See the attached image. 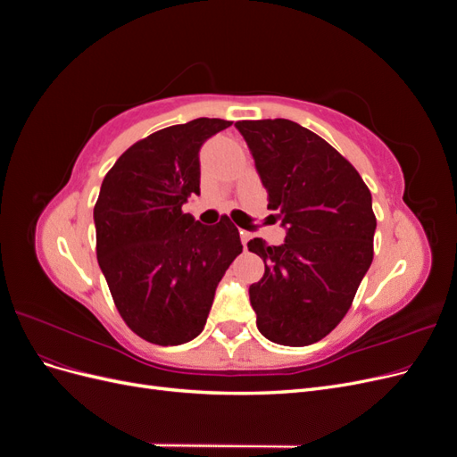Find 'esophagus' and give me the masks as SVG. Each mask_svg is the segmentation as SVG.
<instances>
[{
    "mask_svg": "<svg viewBox=\"0 0 457 457\" xmlns=\"http://www.w3.org/2000/svg\"><path fill=\"white\" fill-rule=\"evenodd\" d=\"M250 238H252V234H250V232H247V230H240V240H242L244 250L247 247V242H250Z\"/></svg>",
    "mask_w": 457,
    "mask_h": 457,
    "instance_id": "obj_1",
    "label": "esophagus"
}]
</instances>
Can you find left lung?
I'll use <instances>...</instances> for the list:
<instances>
[{
	"instance_id": "1",
	"label": "left lung",
	"mask_w": 457,
	"mask_h": 457,
	"mask_svg": "<svg viewBox=\"0 0 457 457\" xmlns=\"http://www.w3.org/2000/svg\"><path fill=\"white\" fill-rule=\"evenodd\" d=\"M255 160L280 245L247 242L265 261L250 286L257 328L269 341L305 347L351 309L373 259L376 215L362 177L322 137L292 120L234 123Z\"/></svg>"
}]
</instances>
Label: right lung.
Listing matches in <instances>:
<instances>
[{"mask_svg": "<svg viewBox=\"0 0 457 457\" xmlns=\"http://www.w3.org/2000/svg\"><path fill=\"white\" fill-rule=\"evenodd\" d=\"M232 121L198 118L129 146L101 185L96 259L126 324L156 345L202 334L217 284L242 253L228 217L202 225L183 205L200 196V148Z\"/></svg>", "mask_w": 457, "mask_h": 457, "instance_id": "right-lung-1", "label": "right lung"}]
</instances>
